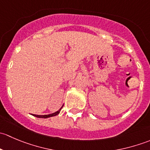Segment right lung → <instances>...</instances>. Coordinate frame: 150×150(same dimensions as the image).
Segmentation results:
<instances>
[{
    "instance_id": "1",
    "label": "right lung",
    "mask_w": 150,
    "mask_h": 150,
    "mask_svg": "<svg viewBox=\"0 0 150 150\" xmlns=\"http://www.w3.org/2000/svg\"><path fill=\"white\" fill-rule=\"evenodd\" d=\"M61 109H59V110H58L57 112H56L54 113H52V114H50V115H33L34 116H35V117H40V118H48V117H53V116H56L59 113V112L61 111Z\"/></svg>"
}]
</instances>
